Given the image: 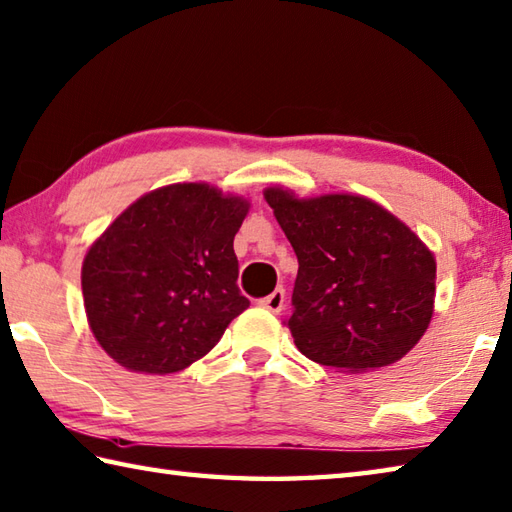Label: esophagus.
<instances>
[{
	"mask_svg": "<svg viewBox=\"0 0 512 512\" xmlns=\"http://www.w3.org/2000/svg\"><path fill=\"white\" fill-rule=\"evenodd\" d=\"M284 302H286V293H284V288H277V290H273V293H270L268 297L259 299V306L266 308V310H270V313H282Z\"/></svg>",
	"mask_w": 512,
	"mask_h": 512,
	"instance_id": "1",
	"label": "esophagus"
}]
</instances>
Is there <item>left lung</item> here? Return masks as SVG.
<instances>
[{
  "label": "left lung",
  "instance_id": "1",
  "mask_svg": "<svg viewBox=\"0 0 512 512\" xmlns=\"http://www.w3.org/2000/svg\"><path fill=\"white\" fill-rule=\"evenodd\" d=\"M264 197L299 262L284 324L302 355L350 373L402 359L433 317L437 266L422 239L359 195Z\"/></svg>",
  "mask_w": 512,
  "mask_h": 512
}]
</instances>
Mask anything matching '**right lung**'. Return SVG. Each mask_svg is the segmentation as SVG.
Masks as SVG:
<instances>
[{
  "label": "right lung",
  "mask_w": 512,
  "mask_h": 512,
  "mask_svg": "<svg viewBox=\"0 0 512 512\" xmlns=\"http://www.w3.org/2000/svg\"><path fill=\"white\" fill-rule=\"evenodd\" d=\"M242 197L173 184L128 206L90 246L82 268L90 330L117 364L166 375L202 359L250 306L239 293L233 239Z\"/></svg>",
  "instance_id": "right-lung-1"
}]
</instances>
